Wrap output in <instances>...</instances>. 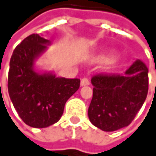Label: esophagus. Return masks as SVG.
I'll return each instance as SVG.
<instances>
[{"mask_svg":"<svg viewBox=\"0 0 156 156\" xmlns=\"http://www.w3.org/2000/svg\"><path fill=\"white\" fill-rule=\"evenodd\" d=\"M90 85V80L87 79V77H84V79H82L81 80V81H80V86H89Z\"/></svg>","mask_w":156,"mask_h":156,"instance_id":"34e87169","label":"esophagus"}]
</instances>
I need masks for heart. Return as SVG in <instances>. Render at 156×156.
Masks as SVG:
<instances>
[{"mask_svg":"<svg viewBox=\"0 0 156 156\" xmlns=\"http://www.w3.org/2000/svg\"><path fill=\"white\" fill-rule=\"evenodd\" d=\"M113 57V53H106V54H103V55H101L98 59H99V61H101V62H107L108 60H110L111 58ZM113 63H115V60H113L112 61Z\"/></svg>","mask_w":156,"mask_h":156,"instance_id":"b5f03b06","label":"heart"}]
</instances>
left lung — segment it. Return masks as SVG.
Masks as SVG:
<instances>
[{
    "label": "left lung",
    "instance_id": "obj_1",
    "mask_svg": "<svg viewBox=\"0 0 156 156\" xmlns=\"http://www.w3.org/2000/svg\"><path fill=\"white\" fill-rule=\"evenodd\" d=\"M93 96L88 110L91 124L104 131L129 126L148 93V68L136 60L120 75H96L91 79Z\"/></svg>",
    "mask_w": 156,
    "mask_h": 156
}]
</instances>
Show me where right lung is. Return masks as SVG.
Wrapping results in <instances>:
<instances>
[{"label": "right lung", "mask_w": 156, "mask_h": 156, "mask_svg": "<svg viewBox=\"0 0 156 156\" xmlns=\"http://www.w3.org/2000/svg\"><path fill=\"white\" fill-rule=\"evenodd\" d=\"M51 41L32 34L15 49L10 60L8 92L21 119L32 128H47L59 121L67 100L80 85L79 79L38 73L35 62Z\"/></svg>", "instance_id": "right-lung-1"}]
</instances>
